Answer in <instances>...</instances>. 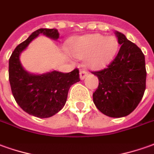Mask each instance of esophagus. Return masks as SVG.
<instances>
[{
    "label": "esophagus",
    "instance_id": "obj_1",
    "mask_svg": "<svg viewBox=\"0 0 154 154\" xmlns=\"http://www.w3.org/2000/svg\"><path fill=\"white\" fill-rule=\"evenodd\" d=\"M88 75V72L87 71L84 70V69H82V70H80V72H79V78H80V79H84L86 76Z\"/></svg>",
    "mask_w": 154,
    "mask_h": 154
}]
</instances>
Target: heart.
Here are the masks:
<instances>
[{
  "label": "heart",
  "mask_w": 154,
  "mask_h": 154,
  "mask_svg": "<svg viewBox=\"0 0 154 154\" xmlns=\"http://www.w3.org/2000/svg\"><path fill=\"white\" fill-rule=\"evenodd\" d=\"M69 50L78 59L85 58V63L89 68L101 69L115 58L118 50V41L114 36L86 34L71 39Z\"/></svg>",
  "instance_id": "b5f03b06"
}]
</instances>
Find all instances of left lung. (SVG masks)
Returning <instances> with one entry per match:
<instances>
[{
    "label": "left lung",
    "instance_id": "8db88e82",
    "mask_svg": "<svg viewBox=\"0 0 154 154\" xmlns=\"http://www.w3.org/2000/svg\"><path fill=\"white\" fill-rule=\"evenodd\" d=\"M121 45L115 59L106 69L93 72L99 85L93 93L95 106L110 117H123L138 106L146 89L145 57L135 43L116 32Z\"/></svg>",
    "mask_w": 154,
    "mask_h": 154
}]
</instances>
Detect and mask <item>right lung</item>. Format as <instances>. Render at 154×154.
Masks as SVG:
<instances>
[{"label": "right lung", "instance_id": "obj_1", "mask_svg": "<svg viewBox=\"0 0 154 154\" xmlns=\"http://www.w3.org/2000/svg\"><path fill=\"white\" fill-rule=\"evenodd\" d=\"M39 34L54 40L59 38L55 28H40L20 43L9 59V81L12 95L23 111L39 118H47L64 106L69 88L80 79L78 69L69 73L54 70L42 75L31 74L24 69L20 62V54Z\"/></svg>", "mask_w": 154, "mask_h": 154}]
</instances>
